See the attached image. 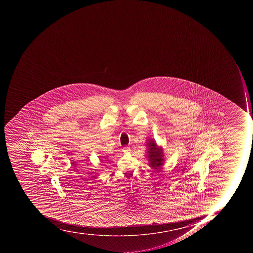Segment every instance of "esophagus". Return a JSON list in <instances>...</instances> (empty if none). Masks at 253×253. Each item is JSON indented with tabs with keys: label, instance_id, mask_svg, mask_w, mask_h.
<instances>
[{
	"label": "esophagus",
	"instance_id": "obj_1",
	"mask_svg": "<svg viewBox=\"0 0 253 253\" xmlns=\"http://www.w3.org/2000/svg\"><path fill=\"white\" fill-rule=\"evenodd\" d=\"M123 151L125 153H129V152H130V148L128 147V146H125V147L124 148V150H123Z\"/></svg>",
	"mask_w": 253,
	"mask_h": 253
}]
</instances>
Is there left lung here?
I'll use <instances>...</instances> for the list:
<instances>
[{
	"label": "left lung",
	"instance_id": "obj_1",
	"mask_svg": "<svg viewBox=\"0 0 253 253\" xmlns=\"http://www.w3.org/2000/svg\"><path fill=\"white\" fill-rule=\"evenodd\" d=\"M147 141L146 145L148 146L147 157L149 167H151L153 169H160L165 161L163 149L159 147L154 140L149 139Z\"/></svg>",
	"mask_w": 253,
	"mask_h": 253
}]
</instances>
